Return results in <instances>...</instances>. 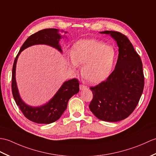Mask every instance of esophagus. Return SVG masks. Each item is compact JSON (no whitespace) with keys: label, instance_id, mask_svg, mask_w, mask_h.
Listing matches in <instances>:
<instances>
[{"label":"esophagus","instance_id":"34e87169","mask_svg":"<svg viewBox=\"0 0 156 156\" xmlns=\"http://www.w3.org/2000/svg\"><path fill=\"white\" fill-rule=\"evenodd\" d=\"M79 89H80V90H83V89H87V87H86V86L84 85L81 84L80 85H79Z\"/></svg>","mask_w":156,"mask_h":156}]
</instances>
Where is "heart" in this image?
I'll return each mask as SVG.
<instances>
[{
  "instance_id": "1",
  "label": "heart",
  "mask_w": 156,
  "mask_h": 156,
  "mask_svg": "<svg viewBox=\"0 0 156 156\" xmlns=\"http://www.w3.org/2000/svg\"><path fill=\"white\" fill-rule=\"evenodd\" d=\"M115 58L116 51L112 46L99 40L83 39L72 46L68 62L72 69L82 65V77L91 83H99L109 77Z\"/></svg>"
}]
</instances>
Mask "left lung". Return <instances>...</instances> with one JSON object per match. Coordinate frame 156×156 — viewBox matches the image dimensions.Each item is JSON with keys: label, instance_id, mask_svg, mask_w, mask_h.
Returning a JSON list of instances; mask_svg holds the SVG:
<instances>
[{"label": "left lung", "instance_id": "left-lung-1", "mask_svg": "<svg viewBox=\"0 0 156 156\" xmlns=\"http://www.w3.org/2000/svg\"><path fill=\"white\" fill-rule=\"evenodd\" d=\"M119 47L115 69L105 81L89 89L93 99L89 109L102 121L115 122L127 118L136 108L143 93L144 76L140 55L128 38L117 31L105 30Z\"/></svg>", "mask_w": 156, "mask_h": 156}]
</instances>
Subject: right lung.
<instances>
[{"instance_id":"obj_1","label":"right lung","mask_w":156,"mask_h":156,"mask_svg":"<svg viewBox=\"0 0 156 156\" xmlns=\"http://www.w3.org/2000/svg\"><path fill=\"white\" fill-rule=\"evenodd\" d=\"M57 29H46L30 35L23 43L14 61L12 72V92L16 105L23 115L31 122L37 123L49 124L56 122L67 109L68 101L73 95L79 91V83L77 79L65 81L49 101L43 105L33 107L23 101L19 94L16 81V66L20 53L27 48L35 44H46L55 48L62 53L59 41L63 37ZM63 32V30H61ZM65 33H67L65 31Z\"/></svg>"}]
</instances>
